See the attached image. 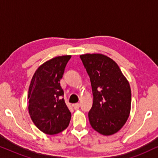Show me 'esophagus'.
<instances>
[{"label": "esophagus", "mask_w": 158, "mask_h": 158, "mask_svg": "<svg viewBox=\"0 0 158 158\" xmlns=\"http://www.w3.org/2000/svg\"><path fill=\"white\" fill-rule=\"evenodd\" d=\"M73 108H74L75 110H78V109L79 108V107H80V104H79V103H76V104L73 105Z\"/></svg>", "instance_id": "34e87169"}]
</instances>
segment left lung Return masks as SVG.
I'll list each match as a JSON object with an SVG mask.
<instances>
[{
  "label": "left lung",
  "instance_id": "1",
  "mask_svg": "<svg viewBox=\"0 0 158 158\" xmlns=\"http://www.w3.org/2000/svg\"><path fill=\"white\" fill-rule=\"evenodd\" d=\"M91 81L93 103L88 113L91 127L102 135L117 133L131 111L130 85L113 59L100 53L81 55Z\"/></svg>",
  "mask_w": 158,
  "mask_h": 158
}]
</instances>
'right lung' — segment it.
Listing matches in <instances>:
<instances>
[{"label": "right lung", "instance_id": "obj_1", "mask_svg": "<svg viewBox=\"0 0 158 158\" xmlns=\"http://www.w3.org/2000/svg\"><path fill=\"white\" fill-rule=\"evenodd\" d=\"M71 56H57L38 67L29 88V113L35 125L49 135L66 129L71 113L65 103L60 80Z\"/></svg>", "mask_w": 158, "mask_h": 158}]
</instances>
